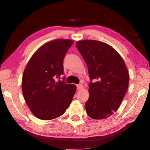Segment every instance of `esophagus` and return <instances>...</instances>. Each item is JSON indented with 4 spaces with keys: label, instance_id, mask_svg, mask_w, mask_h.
<instances>
[{
    "label": "esophagus",
    "instance_id": "obj_1",
    "mask_svg": "<svg viewBox=\"0 0 150 150\" xmlns=\"http://www.w3.org/2000/svg\"><path fill=\"white\" fill-rule=\"evenodd\" d=\"M76 87H77V89H79V90H81L84 88V86L83 85H78Z\"/></svg>",
    "mask_w": 150,
    "mask_h": 150
}]
</instances>
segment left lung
Listing matches in <instances>:
<instances>
[{
	"label": "left lung",
	"instance_id": "1",
	"mask_svg": "<svg viewBox=\"0 0 150 150\" xmlns=\"http://www.w3.org/2000/svg\"><path fill=\"white\" fill-rule=\"evenodd\" d=\"M76 48L87 65L89 99L86 112L93 120L111 116L120 107L129 84L128 69L122 57L110 45L96 40H81Z\"/></svg>",
	"mask_w": 150,
	"mask_h": 150
}]
</instances>
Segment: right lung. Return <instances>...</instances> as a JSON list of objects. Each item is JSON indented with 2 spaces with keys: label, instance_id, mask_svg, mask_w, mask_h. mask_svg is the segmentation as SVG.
I'll use <instances>...</instances> for the list:
<instances>
[{
  "label": "right lung",
  "instance_id": "1",
  "mask_svg": "<svg viewBox=\"0 0 150 150\" xmlns=\"http://www.w3.org/2000/svg\"><path fill=\"white\" fill-rule=\"evenodd\" d=\"M74 43L57 39L42 45L26 65L22 81L26 103L36 117L51 120L62 115L76 91L74 84L57 81L63 74V61Z\"/></svg>",
  "mask_w": 150,
  "mask_h": 150
}]
</instances>
